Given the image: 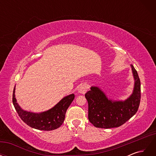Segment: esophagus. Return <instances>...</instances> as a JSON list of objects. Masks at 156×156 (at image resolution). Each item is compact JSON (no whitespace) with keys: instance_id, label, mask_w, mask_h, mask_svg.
Wrapping results in <instances>:
<instances>
[{"instance_id":"esophagus-1","label":"esophagus","mask_w":156,"mask_h":156,"mask_svg":"<svg viewBox=\"0 0 156 156\" xmlns=\"http://www.w3.org/2000/svg\"><path fill=\"white\" fill-rule=\"evenodd\" d=\"M88 90V85L86 83H84L81 84L78 88V92L80 94H85Z\"/></svg>"}]
</instances>
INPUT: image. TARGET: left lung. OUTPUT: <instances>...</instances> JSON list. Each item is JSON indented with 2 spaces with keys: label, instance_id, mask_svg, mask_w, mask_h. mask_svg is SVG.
<instances>
[{
  "label": "left lung",
  "instance_id": "8db88e82",
  "mask_svg": "<svg viewBox=\"0 0 156 156\" xmlns=\"http://www.w3.org/2000/svg\"><path fill=\"white\" fill-rule=\"evenodd\" d=\"M135 79L133 94L124 101H112L98 87H92L85 94L88 104V120L96 127H117L129 120L137 112L140 101V81L133 65H131Z\"/></svg>",
  "mask_w": 156,
  "mask_h": 156
}]
</instances>
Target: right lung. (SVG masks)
<instances>
[{"label": "right lung", "mask_w": 156, "mask_h": 156, "mask_svg": "<svg viewBox=\"0 0 156 156\" xmlns=\"http://www.w3.org/2000/svg\"><path fill=\"white\" fill-rule=\"evenodd\" d=\"M13 89L12 101L14 107L21 119L28 126L39 130L51 131L58 128L63 124L66 112L75 98L73 94L64 97L57 104L49 111L34 113L23 111L18 105Z\"/></svg>", "instance_id": "obj_1"}]
</instances>
